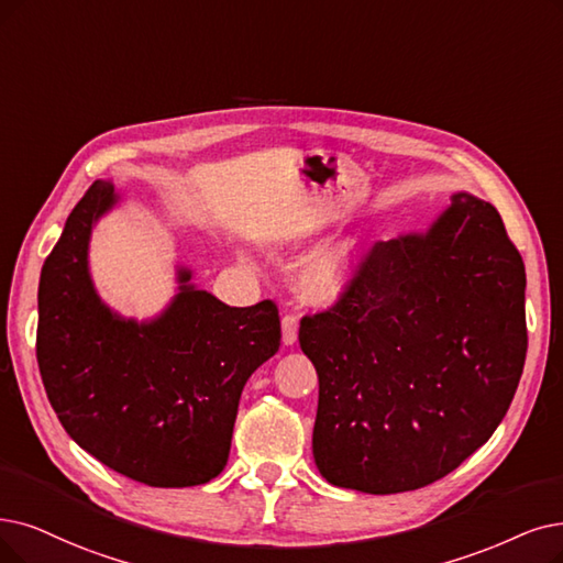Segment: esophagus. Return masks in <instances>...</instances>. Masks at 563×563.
<instances>
[{"label": "esophagus", "mask_w": 563, "mask_h": 563, "mask_svg": "<svg viewBox=\"0 0 563 563\" xmlns=\"http://www.w3.org/2000/svg\"><path fill=\"white\" fill-rule=\"evenodd\" d=\"M282 340L286 346H294L298 342V319L290 317V313L282 319Z\"/></svg>", "instance_id": "esophagus-1"}]
</instances>
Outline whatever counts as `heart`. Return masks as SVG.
Instances as JSON below:
<instances>
[{"mask_svg":"<svg viewBox=\"0 0 563 563\" xmlns=\"http://www.w3.org/2000/svg\"><path fill=\"white\" fill-rule=\"evenodd\" d=\"M363 244L355 235H340L325 242L298 269L296 288L309 305H332L351 286Z\"/></svg>","mask_w":563,"mask_h":563,"instance_id":"1","label":"heart"}]
</instances>
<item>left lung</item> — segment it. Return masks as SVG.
<instances>
[{
  "instance_id": "1",
  "label": "left lung",
  "mask_w": 563,
  "mask_h": 563,
  "mask_svg": "<svg viewBox=\"0 0 563 563\" xmlns=\"http://www.w3.org/2000/svg\"><path fill=\"white\" fill-rule=\"evenodd\" d=\"M525 288L499 212L468 191L427 229L374 244L344 298L300 323L319 374L321 476L397 494L474 455L525 369Z\"/></svg>"
}]
</instances>
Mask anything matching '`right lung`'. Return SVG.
I'll return each instance as SVG.
<instances>
[{
    "instance_id": "right-lung-1",
    "label": "right lung",
    "mask_w": 563,
    "mask_h": 563,
    "mask_svg": "<svg viewBox=\"0 0 563 563\" xmlns=\"http://www.w3.org/2000/svg\"><path fill=\"white\" fill-rule=\"evenodd\" d=\"M122 200L97 179L43 263V386L66 434L101 464L150 487L203 485L229 462L246 378L279 351V313L269 300L223 305L175 265V296L159 313L122 317L89 273L95 227Z\"/></svg>"
}]
</instances>
